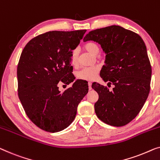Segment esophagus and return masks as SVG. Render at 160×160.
Returning a JSON list of instances; mask_svg holds the SVG:
<instances>
[{
    "label": "esophagus",
    "mask_w": 160,
    "mask_h": 160,
    "mask_svg": "<svg viewBox=\"0 0 160 160\" xmlns=\"http://www.w3.org/2000/svg\"><path fill=\"white\" fill-rule=\"evenodd\" d=\"M88 85H89V89L91 90L92 89V83L89 82V83H88Z\"/></svg>",
    "instance_id": "esophagus-1"
}]
</instances>
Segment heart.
Returning a JSON list of instances; mask_svg holds the SVG:
<instances>
[{
  "label": "heart",
  "mask_w": 160,
  "mask_h": 160,
  "mask_svg": "<svg viewBox=\"0 0 160 160\" xmlns=\"http://www.w3.org/2000/svg\"><path fill=\"white\" fill-rule=\"evenodd\" d=\"M84 48L88 52L91 53L92 55H97L99 52V47L96 43L93 42H89L86 43ZM78 60V51L76 49L73 50L71 57V63L73 66H77ZM99 71V66L88 67V68H82V70L78 71L76 73V77L78 79L84 81H92L95 79L97 74Z\"/></svg>",
  "instance_id": "obj_1"
}]
</instances>
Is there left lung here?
<instances>
[{
  "label": "left lung",
  "mask_w": 160,
  "mask_h": 160,
  "mask_svg": "<svg viewBox=\"0 0 160 160\" xmlns=\"http://www.w3.org/2000/svg\"><path fill=\"white\" fill-rule=\"evenodd\" d=\"M89 40L100 44L106 53L100 76L115 86L110 92L92 84L99 94L97 116L110 126H123L139 113L150 91L152 67L144 42L138 34L115 25L89 32L84 38Z\"/></svg>",
  "instance_id": "left-lung-1"
}]
</instances>
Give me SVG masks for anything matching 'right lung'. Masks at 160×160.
Listing matches in <instances>:
<instances>
[{
	"label": "right lung",
	"instance_id": "right-lung-1",
	"mask_svg": "<svg viewBox=\"0 0 160 160\" xmlns=\"http://www.w3.org/2000/svg\"><path fill=\"white\" fill-rule=\"evenodd\" d=\"M87 30L52 31L27 44L17 66L18 95L31 121L42 130L55 133L74 120L77 107L87 94L88 84L77 80L64 92L59 82L75 79L71 57Z\"/></svg>",
	"mask_w": 160,
	"mask_h": 160
}]
</instances>
